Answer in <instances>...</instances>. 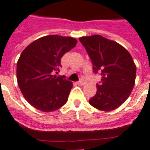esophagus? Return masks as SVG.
<instances>
[{
	"mask_svg": "<svg viewBox=\"0 0 150 150\" xmlns=\"http://www.w3.org/2000/svg\"><path fill=\"white\" fill-rule=\"evenodd\" d=\"M85 80H84V79H81V80H80V81H78L77 82V84L79 85H84L85 84Z\"/></svg>",
	"mask_w": 150,
	"mask_h": 150,
	"instance_id": "1",
	"label": "esophagus"
}]
</instances>
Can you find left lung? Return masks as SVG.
Returning a JSON list of instances; mask_svg holds the SVG:
<instances>
[{
  "label": "left lung",
  "instance_id": "left-lung-1",
  "mask_svg": "<svg viewBox=\"0 0 150 150\" xmlns=\"http://www.w3.org/2000/svg\"><path fill=\"white\" fill-rule=\"evenodd\" d=\"M79 40L91 60L93 71L101 75L96 94L89 103L100 110H115L128 98L135 84L137 68L133 58L120 44L100 35L82 36Z\"/></svg>",
  "mask_w": 150,
  "mask_h": 150
}]
</instances>
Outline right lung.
<instances>
[{
	"instance_id": "obj_1",
	"label": "right lung",
	"mask_w": 150,
	"mask_h": 150,
	"mask_svg": "<svg viewBox=\"0 0 150 150\" xmlns=\"http://www.w3.org/2000/svg\"><path fill=\"white\" fill-rule=\"evenodd\" d=\"M72 37L50 35L30 43L17 64L18 86L27 101L43 112L57 110L67 102L72 82L57 77L64 54L75 47Z\"/></svg>"
}]
</instances>
